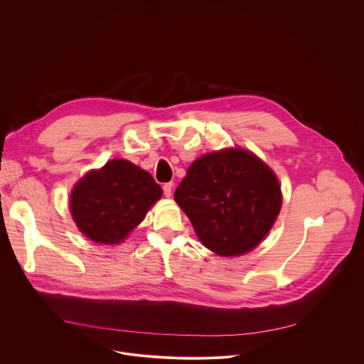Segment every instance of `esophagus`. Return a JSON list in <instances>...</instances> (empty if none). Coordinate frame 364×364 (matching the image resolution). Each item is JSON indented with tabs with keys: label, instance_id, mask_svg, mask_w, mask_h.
Instances as JSON below:
<instances>
[{
	"label": "esophagus",
	"instance_id": "esophagus-1",
	"mask_svg": "<svg viewBox=\"0 0 364 364\" xmlns=\"http://www.w3.org/2000/svg\"><path fill=\"white\" fill-rule=\"evenodd\" d=\"M163 191H164V196L166 197H170L171 196V191H173V183H166L163 186Z\"/></svg>",
	"mask_w": 364,
	"mask_h": 364
}]
</instances>
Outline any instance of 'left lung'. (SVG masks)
<instances>
[{
	"label": "left lung",
	"instance_id": "8db88e82",
	"mask_svg": "<svg viewBox=\"0 0 364 364\" xmlns=\"http://www.w3.org/2000/svg\"><path fill=\"white\" fill-rule=\"evenodd\" d=\"M281 197L274 171L240 148L197 159L174 193L201 243L220 256L261 243L277 220Z\"/></svg>",
	"mask_w": 364,
	"mask_h": 364
}]
</instances>
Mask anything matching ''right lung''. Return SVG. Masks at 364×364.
I'll return each instance as SVG.
<instances>
[{
    "mask_svg": "<svg viewBox=\"0 0 364 364\" xmlns=\"http://www.w3.org/2000/svg\"><path fill=\"white\" fill-rule=\"evenodd\" d=\"M161 194L149 173L127 160H112L75 186L70 212L90 240L117 245L142 222Z\"/></svg>",
    "mask_w": 364,
    "mask_h": 364,
    "instance_id": "obj_1",
    "label": "right lung"
}]
</instances>
